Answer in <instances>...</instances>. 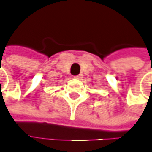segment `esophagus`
Returning <instances> with one entry per match:
<instances>
[{"label":"esophagus","mask_w":152,"mask_h":152,"mask_svg":"<svg viewBox=\"0 0 152 152\" xmlns=\"http://www.w3.org/2000/svg\"><path fill=\"white\" fill-rule=\"evenodd\" d=\"M75 78H77V79H80L82 77V75H75L74 77Z\"/></svg>","instance_id":"esophagus-1"}]
</instances>
